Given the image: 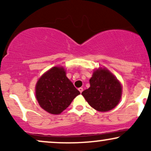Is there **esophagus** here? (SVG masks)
I'll return each mask as SVG.
<instances>
[{"label":"esophagus","mask_w":151,"mask_h":151,"mask_svg":"<svg viewBox=\"0 0 151 151\" xmlns=\"http://www.w3.org/2000/svg\"><path fill=\"white\" fill-rule=\"evenodd\" d=\"M78 90H79V92L81 93L83 91V88H81V87L79 88V89H78Z\"/></svg>","instance_id":"esophagus-1"}]
</instances>
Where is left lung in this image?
Wrapping results in <instances>:
<instances>
[{"mask_svg":"<svg viewBox=\"0 0 151 151\" xmlns=\"http://www.w3.org/2000/svg\"><path fill=\"white\" fill-rule=\"evenodd\" d=\"M89 82L90 87L81 94L92 108L99 111H107L119 104L121 86L110 72L105 69L94 71Z\"/></svg>","mask_w":151,"mask_h":151,"instance_id":"1","label":"left lung"}]
</instances>
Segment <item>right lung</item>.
Instances as JSON below:
<instances>
[{
	"label": "right lung",
	"instance_id": "add662e5",
	"mask_svg": "<svg viewBox=\"0 0 151 151\" xmlns=\"http://www.w3.org/2000/svg\"><path fill=\"white\" fill-rule=\"evenodd\" d=\"M80 92L66 77L62 67H55L44 74L36 84V98L40 106L52 114L65 110Z\"/></svg>",
	"mask_w": 151,
	"mask_h": 151
}]
</instances>
